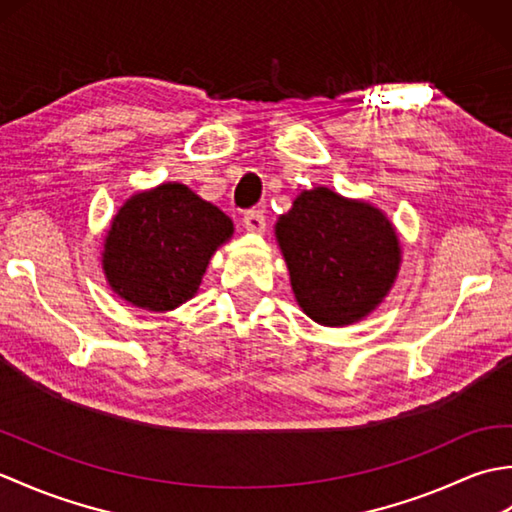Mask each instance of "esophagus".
Here are the masks:
<instances>
[{
  "label": "esophagus",
  "instance_id": "esophagus-1",
  "mask_svg": "<svg viewBox=\"0 0 512 512\" xmlns=\"http://www.w3.org/2000/svg\"><path fill=\"white\" fill-rule=\"evenodd\" d=\"M244 226H246V231L248 233H264V228H266V215H264V211H259V209H250V211H246L244 213Z\"/></svg>",
  "mask_w": 512,
  "mask_h": 512
}]
</instances>
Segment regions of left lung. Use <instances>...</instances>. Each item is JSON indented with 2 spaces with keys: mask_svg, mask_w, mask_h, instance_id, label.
I'll return each instance as SVG.
<instances>
[{
  "mask_svg": "<svg viewBox=\"0 0 512 512\" xmlns=\"http://www.w3.org/2000/svg\"><path fill=\"white\" fill-rule=\"evenodd\" d=\"M290 286L312 321L343 328L387 297L400 268V242L385 213L328 187L301 191L275 224Z\"/></svg>",
  "mask_w": 512,
  "mask_h": 512,
  "instance_id": "obj_1",
  "label": "left lung"
}]
</instances>
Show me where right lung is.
I'll list each match as a JSON object with an SVG mask.
<instances>
[{
  "label": "right lung",
  "mask_w": 512,
  "mask_h": 512,
  "mask_svg": "<svg viewBox=\"0 0 512 512\" xmlns=\"http://www.w3.org/2000/svg\"><path fill=\"white\" fill-rule=\"evenodd\" d=\"M231 235V217L180 182L136 193L105 235L107 284L136 308L176 310L198 292L213 253Z\"/></svg>",
  "instance_id": "obj_1"
}]
</instances>
